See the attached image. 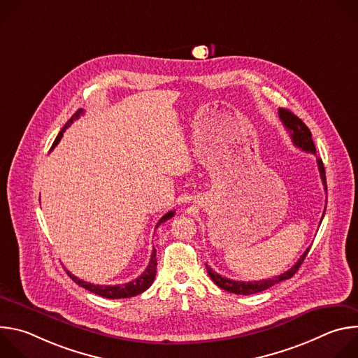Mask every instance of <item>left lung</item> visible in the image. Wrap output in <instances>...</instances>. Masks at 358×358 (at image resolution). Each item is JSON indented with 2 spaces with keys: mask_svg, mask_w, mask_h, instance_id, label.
Instances as JSON below:
<instances>
[{
  "mask_svg": "<svg viewBox=\"0 0 358 358\" xmlns=\"http://www.w3.org/2000/svg\"><path fill=\"white\" fill-rule=\"evenodd\" d=\"M279 117L283 123V126L286 127V130L289 131L290 137H292V141L296 147L301 148L303 151H308V152H313V155H316V147H315V143L312 140V133L309 130V127L306 126L296 115H293L290 110L287 109H283L280 108L279 109ZM317 167H319V171H320V177H322V181H323V185H324V189L327 192V185H326V171H324V166H323V162L320 159H317ZM324 213H326V208L323 211V215H322V220H320V224L323 221V217H324ZM310 248L306 249V252L301 255L300 259L285 273L279 275V276H275L272 279H262V280H258V282H239V280H232V279H228V278H224L221 275H218L215 271H213L208 265H207V272L210 275V278L214 280V283L217 286H220L221 289L227 290V292H231V293H235V294H255L258 292H264L266 289H269L271 286L276 285V283H280L286 279H290L300 268V265L303 264L306 255H308Z\"/></svg>",
  "mask_w": 358,
  "mask_h": 358,
  "instance_id": "8db88e82",
  "label": "left lung"
}]
</instances>
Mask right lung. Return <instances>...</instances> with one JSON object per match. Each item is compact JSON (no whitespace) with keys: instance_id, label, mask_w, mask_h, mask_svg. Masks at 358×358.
Segmentation results:
<instances>
[{"instance_id":"1","label":"right lung","mask_w":358,"mask_h":358,"mask_svg":"<svg viewBox=\"0 0 358 358\" xmlns=\"http://www.w3.org/2000/svg\"><path fill=\"white\" fill-rule=\"evenodd\" d=\"M83 113V110L80 109V110H78L69 120H68V123L62 127V130L59 131V134L57 136V138H55V141H54V144H52V148L61 141V138H62V136H64V133H65V130L73 123V120H76L80 115ZM174 211H169L166 215H163L162 218H160V221L157 222V225L156 227H159V225H162L163 222H166L167 220H170V218H173L174 217ZM156 269H157V259H156V249H152V253H151V258H150V262H148V266L145 268V271L137 278V279H134V280H131V282H129V283H123V285H115V286H103V285H93V283H87V282H85V280H82V279H79V278H76L75 275H72L69 271H66L68 272V275L71 276V279L75 282V283H78L79 286H82V287H85L86 290H89V292H92V293H96V294H99V296H101V297H106V299H126V297H133V296H137V294H140V293H143L144 290H147L150 286H151V283L155 282V278H156Z\"/></svg>"}]
</instances>
